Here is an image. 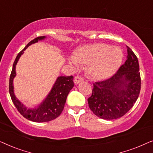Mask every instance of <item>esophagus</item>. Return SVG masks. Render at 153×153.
Returning <instances> with one entry per match:
<instances>
[{
	"mask_svg": "<svg viewBox=\"0 0 153 153\" xmlns=\"http://www.w3.org/2000/svg\"><path fill=\"white\" fill-rule=\"evenodd\" d=\"M83 81V79L81 76H79V75H78V76H76L74 78V83H75V84H78L79 83H80Z\"/></svg>",
	"mask_w": 153,
	"mask_h": 153,
	"instance_id": "1",
	"label": "esophagus"
}]
</instances>
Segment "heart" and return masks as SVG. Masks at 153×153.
<instances>
[{"label":"heart","mask_w":153,"mask_h":153,"mask_svg":"<svg viewBox=\"0 0 153 153\" xmlns=\"http://www.w3.org/2000/svg\"><path fill=\"white\" fill-rule=\"evenodd\" d=\"M122 60L123 52L118 47L95 43L79 48L69 61L76 68L87 65L89 76L102 80L111 76L119 68Z\"/></svg>","instance_id":"b5f03b06"}]
</instances>
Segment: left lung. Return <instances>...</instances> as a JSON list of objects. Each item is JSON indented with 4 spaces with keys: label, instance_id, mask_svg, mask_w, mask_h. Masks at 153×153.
Here are the masks:
<instances>
[{
    "label": "left lung",
    "instance_id": "8db88e82",
    "mask_svg": "<svg viewBox=\"0 0 153 153\" xmlns=\"http://www.w3.org/2000/svg\"><path fill=\"white\" fill-rule=\"evenodd\" d=\"M127 60L116 74L106 80L93 83L88 99L93 114L104 120L120 118L132 108L141 91L138 58L127 46Z\"/></svg>",
    "mask_w": 153,
    "mask_h": 153
}]
</instances>
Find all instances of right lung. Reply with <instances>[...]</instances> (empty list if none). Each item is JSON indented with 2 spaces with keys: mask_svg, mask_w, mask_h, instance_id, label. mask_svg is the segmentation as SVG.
Segmentation results:
<instances>
[{
  "mask_svg": "<svg viewBox=\"0 0 153 153\" xmlns=\"http://www.w3.org/2000/svg\"><path fill=\"white\" fill-rule=\"evenodd\" d=\"M45 36L37 37L31 40L27 45L22 51L18 53L15 60H14L13 67L10 76L9 82V92L10 97L14 106H16L18 111L22 115L24 118L29 120L37 123L49 122L58 118L63 110L66 99L70 90L74 87V83L73 82L72 76H59L53 85L51 92H50L47 98L44 100L42 103L38 106L37 108L27 109L19 100L16 99L14 94L13 79L16 76V65L17 63L20 56L22 55L27 49V47L33 43L37 42L39 40L45 39Z\"/></svg>",
  "mask_w": 153,
  "mask_h": 153,
  "instance_id": "right-lung-1",
  "label": "right lung"
}]
</instances>
